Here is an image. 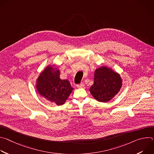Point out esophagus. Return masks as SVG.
<instances>
[{
  "mask_svg": "<svg viewBox=\"0 0 154 154\" xmlns=\"http://www.w3.org/2000/svg\"><path fill=\"white\" fill-rule=\"evenodd\" d=\"M84 86H85V85H84L83 83H81L80 84L77 85V87L78 88H83Z\"/></svg>",
  "mask_w": 154,
  "mask_h": 154,
  "instance_id": "34e87169",
  "label": "esophagus"
}]
</instances>
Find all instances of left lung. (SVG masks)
Masks as SVG:
<instances>
[{"label": "left lung", "instance_id": "1", "mask_svg": "<svg viewBox=\"0 0 154 154\" xmlns=\"http://www.w3.org/2000/svg\"><path fill=\"white\" fill-rule=\"evenodd\" d=\"M121 85L122 80L118 74L102 66L96 70L94 84L90 91L97 101L106 102L119 92Z\"/></svg>", "mask_w": 154, "mask_h": 154}]
</instances>
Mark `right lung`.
Wrapping results in <instances>:
<instances>
[{
	"label": "right lung",
	"instance_id": "obj_1",
	"mask_svg": "<svg viewBox=\"0 0 154 154\" xmlns=\"http://www.w3.org/2000/svg\"><path fill=\"white\" fill-rule=\"evenodd\" d=\"M38 93L57 105H63L74 90L68 80L60 78V71L52 66L47 67L37 79Z\"/></svg>",
	"mask_w": 154,
	"mask_h": 154
}]
</instances>
